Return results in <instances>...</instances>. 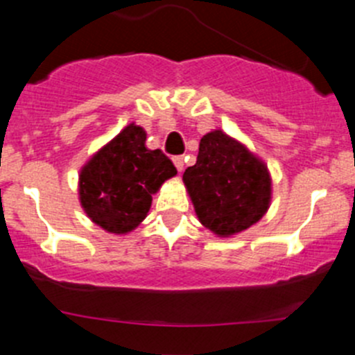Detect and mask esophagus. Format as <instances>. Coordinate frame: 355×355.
<instances>
[{"instance_id": "34e87169", "label": "esophagus", "mask_w": 355, "mask_h": 355, "mask_svg": "<svg viewBox=\"0 0 355 355\" xmlns=\"http://www.w3.org/2000/svg\"><path fill=\"white\" fill-rule=\"evenodd\" d=\"M171 159H173L175 166H177L178 171H184V164H185L184 156H173V157H171Z\"/></svg>"}]
</instances>
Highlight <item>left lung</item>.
<instances>
[{"instance_id":"1","label":"left lung","mask_w":355,"mask_h":355,"mask_svg":"<svg viewBox=\"0 0 355 355\" xmlns=\"http://www.w3.org/2000/svg\"><path fill=\"white\" fill-rule=\"evenodd\" d=\"M184 184L200 223L220 237L247 230L270 207L268 168L221 130L200 139L198 161L185 170Z\"/></svg>"}]
</instances>
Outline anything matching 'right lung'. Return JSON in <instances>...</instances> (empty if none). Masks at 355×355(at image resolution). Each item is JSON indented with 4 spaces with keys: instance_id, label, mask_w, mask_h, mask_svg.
<instances>
[{
    "instance_id": "obj_1",
    "label": "right lung",
    "mask_w": 355,
    "mask_h": 355,
    "mask_svg": "<svg viewBox=\"0 0 355 355\" xmlns=\"http://www.w3.org/2000/svg\"><path fill=\"white\" fill-rule=\"evenodd\" d=\"M173 175L170 157L146 148L144 128L130 123L82 168V207L106 232L127 234L144 220L153 194Z\"/></svg>"
}]
</instances>
